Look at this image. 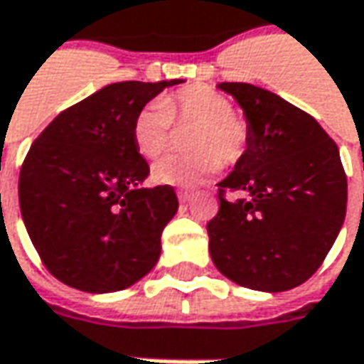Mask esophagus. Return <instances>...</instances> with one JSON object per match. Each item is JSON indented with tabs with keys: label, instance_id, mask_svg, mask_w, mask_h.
I'll return each mask as SVG.
<instances>
[{
	"label": "esophagus",
	"instance_id": "esophagus-1",
	"mask_svg": "<svg viewBox=\"0 0 364 364\" xmlns=\"http://www.w3.org/2000/svg\"><path fill=\"white\" fill-rule=\"evenodd\" d=\"M177 197H179V201H181V203H191V201H193V195L189 193V191H179Z\"/></svg>",
	"mask_w": 364,
	"mask_h": 364
}]
</instances>
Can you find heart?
<instances>
[{
  "label": "heart",
  "instance_id": "obj_1",
  "mask_svg": "<svg viewBox=\"0 0 364 364\" xmlns=\"http://www.w3.org/2000/svg\"><path fill=\"white\" fill-rule=\"evenodd\" d=\"M173 120L177 124H197L189 157L171 155L153 167V179L161 185L193 187L220 165H233L244 157L250 143V127L232 100L205 84H191L165 100L146 102L132 120V141L146 159L161 157L171 144Z\"/></svg>",
  "mask_w": 364,
  "mask_h": 364
}]
</instances>
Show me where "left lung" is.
Listing matches in <instances>:
<instances>
[{"label": "left lung", "mask_w": 364, "mask_h": 364, "mask_svg": "<svg viewBox=\"0 0 364 364\" xmlns=\"http://www.w3.org/2000/svg\"><path fill=\"white\" fill-rule=\"evenodd\" d=\"M244 108L250 143L218 183L209 254L244 288L284 292L320 268L343 228L346 175L338 146L308 112L245 82H221ZM228 193H240L228 200Z\"/></svg>", "instance_id": "left-lung-1"}]
</instances>
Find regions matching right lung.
<instances>
[{
  "instance_id": "1",
  "label": "right lung",
  "mask_w": 364,
  "mask_h": 364,
  "mask_svg": "<svg viewBox=\"0 0 364 364\" xmlns=\"http://www.w3.org/2000/svg\"><path fill=\"white\" fill-rule=\"evenodd\" d=\"M183 80L117 82L66 108L19 171V209L48 272L82 292H117L146 276L177 213L171 185L143 187L149 163L132 141L136 112Z\"/></svg>"
}]
</instances>
